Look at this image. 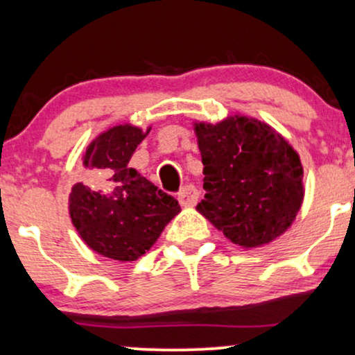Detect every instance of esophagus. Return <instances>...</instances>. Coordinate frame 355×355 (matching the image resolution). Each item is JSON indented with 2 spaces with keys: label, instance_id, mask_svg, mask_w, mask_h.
<instances>
[{
  "label": "esophagus",
  "instance_id": "obj_1",
  "mask_svg": "<svg viewBox=\"0 0 355 355\" xmlns=\"http://www.w3.org/2000/svg\"><path fill=\"white\" fill-rule=\"evenodd\" d=\"M177 198H178V202H180L182 207H193L198 200V191L193 185L187 183V185H183L180 191H178Z\"/></svg>",
  "mask_w": 355,
  "mask_h": 355
}]
</instances>
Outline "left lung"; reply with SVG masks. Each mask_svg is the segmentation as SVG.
Returning a JSON list of instances; mask_svg holds the SVG:
<instances>
[{"mask_svg":"<svg viewBox=\"0 0 355 355\" xmlns=\"http://www.w3.org/2000/svg\"><path fill=\"white\" fill-rule=\"evenodd\" d=\"M205 197L197 210L230 242H274L302 209L304 166L297 150L266 121L242 113L217 123L193 120Z\"/></svg>","mask_w":355,"mask_h":355,"instance_id":"left-lung-1","label":"left lung"}]
</instances>
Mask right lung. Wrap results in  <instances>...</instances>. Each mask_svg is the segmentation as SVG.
<instances>
[{
	"instance_id": "right-lung-1",
	"label": "right lung",
	"mask_w": 355,
	"mask_h": 355,
	"mask_svg": "<svg viewBox=\"0 0 355 355\" xmlns=\"http://www.w3.org/2000/svg\"><path fill=\"white\" fill-rule=\"evenodd\" d=\"M152 125L121 123L93 138L81 162L95 187L75 183L68 198L73 227L93 252L135 262L180 214V205L128 165Z\"/></svg>"
}]
</instances>
